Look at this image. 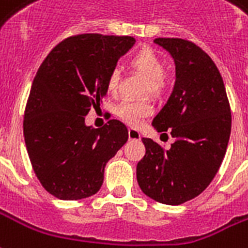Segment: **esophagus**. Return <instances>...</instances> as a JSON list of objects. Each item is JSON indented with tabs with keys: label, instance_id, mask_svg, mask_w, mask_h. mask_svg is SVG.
I'll return each mask as SVG.
<instances>
[{
	"label": "esophagus",
	"instance_id": "1",
	"mask_svg": "<svg viewBox=\"0 0 248 248\" xmlns=\"http://www.w3.org/2000/svg\"><path fill=\"white\" fill-rule=\"evenodd\" d=\"M129 139H131V140H139L140 139V133L137 129H129Z\"/></svg>",
	"mask_w": 248,
	"mask_h": 248
}]
</instances>
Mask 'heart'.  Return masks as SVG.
<instances>
[{"label": "heart", "mask_w": 248, "mask_h": 248, "mask_svg": "<svg viewBox=\"0 0 248 248\" xmlns=\"http://www.w3.org/2000/svg\"><path fill=\"white\" fill-rule=\"evenodd\" d=\"M130 67L137 72L142 73L147 78L146 92H150L155 96H159L167 88L166 75H164V63L159 55L151 48H142L130 59ZM119 72L113 69L108 76L106 88L109 93H115L118 89ZM152 113L151 102L147 100L130 101L124 100L115 106V115L129 124H138L143 118Z\"/></svg>", "instance_id": "1"}]
</instances>
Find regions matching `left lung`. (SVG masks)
Returning <instances> with one entry per match:
<instances>
[{
  "mask_svg": "<svg viewBox=\"0 0 248 248\" xmlns=\"http://www.w3.org/2000/svg\"><path fill=\"white\" fill-rule=\"evenodd\" d=\"M170 52L176 82L167 104L152 119L157 133L175 138L170 150L142 138L146 155L137 166V180L150 199L180 205L208 188L219 170L232 133L226 89L210 56L192 42L156 38Z\"/></svg>",
  "mask_w": 248,
  "mask_h": 248,
  "instance_id": "8db88e82",
  "label": "left lung"
}]
</instances>
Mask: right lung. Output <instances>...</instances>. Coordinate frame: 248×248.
I'll use <instances>...</instances> for the list:
<instances>
[{
	"mask_svg": "<svg viewBox=\"0 0 248 248\" xmlns=\"http://www.w3.org/2000/svg\"><path fill=\"white\" fill-rule=\"evenodd\" d=\"M133 36L82 34L60 42L38 69L25 110L23 135L40 184L60 200L100 190L106 163L129 139L121 121L85 124L92 106L108 93L106 81Z\"/></svg>",
	"mask_w": 248,
	"mask_h": 248,
	"instance_id": "1",
	"label": "right lung"
}]
</instances>
